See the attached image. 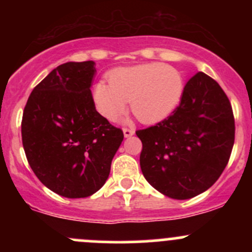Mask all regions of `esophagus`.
I'll list each match as a JSON object with an SVG mask.
<instances>
[{
    "label": "esophagus",
    "mask_w": 252,
    "mask_h": 252,
    "mask_svg": "<svg viewBox=\"0 0 252 252\" xmlns=\"http://www.w3.org/2000/svg\"><path fill=\"white\" fill-rule=\"evenodd\" d=\"M123 134L126 138H130V136H133L134 134H135V130L134 129H129V128H124L123 129Z\"/></svg>",
    "instance_id": "1"
}]
</instances>
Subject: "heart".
Returning <instances> with one entry per match:
<instances>
[{
    "label": "heart",
    "mask_w": 252,
    "mask_h": 252,
    "mask_svg": "<svg viewBox=\"0 0 252 252\" xmlns=\"http://www.w3.org/2000/svg\"><path fill=\"white\" fill-rule=\"evenodd\" d=\"M184 80L177 69L161 63L117 68L108 74V84L98 81L93 90L96 110L114 122L130 103L131 112L144 123L166 118L179 105Z\"/></svg>",
    "instance_id": "obj_1"
}]
</instances>
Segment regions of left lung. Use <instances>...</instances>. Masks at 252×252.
Listing matches in <instances>:
<instances>
[{
  "label": "left lung",
  "instance_id": "8db88e82",
  "mask_svg": "<svg viewBox=\"0 0 252 252\" xmlns=\"http://www.w3.org/2000/svg\"><path fill=\"white\" fill-rule=\"evenodd\" d=\"M232 106L218 83L199 72L184 86L173 113L136 131L145 179L161 194L187 200L210 189L234 145Z\"/></svg>",
  "mask_w": 252,
  "mask_h": 252
}]
</instances>
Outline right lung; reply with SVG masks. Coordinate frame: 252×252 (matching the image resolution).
<instances>
[{
  "label": "right lung",
  "instance_id": "right-lung-1",
  "mask_svg": "<svg viewBox=\"0 0 252 252\" xmlns=\"http://www.w3.org/2000/svg\"><path fill=\"white\" fill-rule=\"evenodd\" d=\"M94 61L58 65L37 84L25 105L22 140L40 182L68 199L88 197L103 187L123 141L95 108Z\"/></svg>",
  "mask_w": 252,
  "mask_h": 252
}]
</instances>
